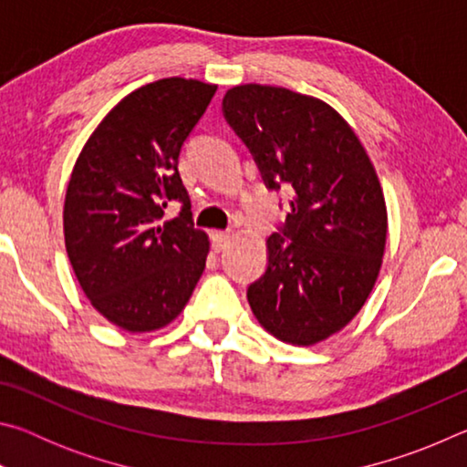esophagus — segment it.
I'll use <instances>...</instances> for the list:
<instances>
[{
    "label": "esophagus",
    "mask_w": 467,
    "mask_h": 467,
    "mask_svg": "<svg viewBox=\"0 0 467 467\" xmlns=\"http://www.w3.org/2000/svg\"><path fill=\"white\" fill-rule=\"evenodd\" d=\"M231 243V233H224V231H216L212 234V247L214 251H223L226 249V244Z\"/></svg>",
    "instance_id": "34e87169"
}]
</instances>
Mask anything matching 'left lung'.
<instances>
[{
	"label": "left lung",
	"instance_id": "1",
	"mask_svg": "<svg viewBox=\"0 0 467 467\" xmlns=\"http://www.w3.org/2000/svg\"><path fill=\"white\" fill-rule=\"evenodd\" d=\"M223 109L267 187H292L286 226L267 239V270L247 290L251 311L280 342L315 346L357 317L379 278L383 187L357 131L326 100L241 84Z\"/></svg>",
	"mask_w": 467,
	"mask_h": 467
}]
</instances>
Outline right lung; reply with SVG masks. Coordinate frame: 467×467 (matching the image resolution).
<instances>
[{"instance_id":"right-lung-1","label":"right lung","mask_w":467,"mask_h":467,"mask_svg":"<svg viewBox=\"0 0 467 467\" xmlns=\"http://www.w3.org/2000/svg\"><path fill=\"white\" fill-rule=\"evenodd\" d=\"M216 88L175 76L130 92L86 140L69 177V264L94 309L130 334L175 321L205 270L210 239L192 224L177 162ZM171 199L184 210L158 225Z\"/></svg>"}]
</instances>
